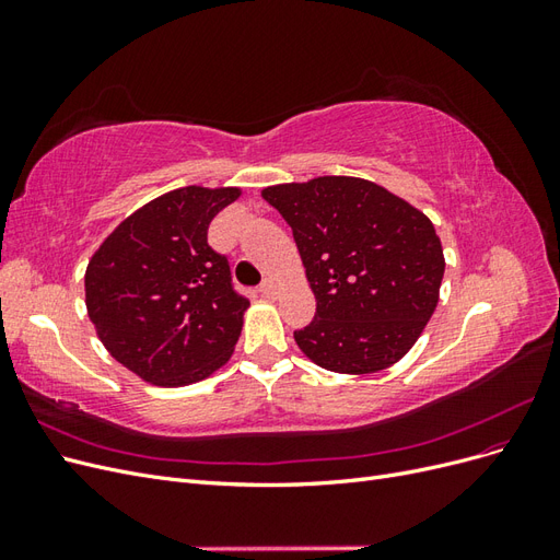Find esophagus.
I'll list each match as a JSON object with an SVG mask.
<instances>
[{
  "instance_id": "34e87169",
  "label": "esophagus",
  "mask_w": 560,
  "mask_h": 560,
  "mask_svg": "<svg viewBox=\"0 0 560 560\" xmlns=\"http://www.w3.org/2000/svg\"><path fill=\"white\" fill-rule=\"evenodd\" d=\"M278 290H280V284L276 282V280H264L261 282V287H259V292H261V296H266V299H276L278 296Z\"/></svg>"
}]
</instances>
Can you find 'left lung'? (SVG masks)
Returning <instances> with one entry per match:
<instances>
[{
  "instance_id": "1",
  "label": "left lung",
  "mask_w": 560,
  "mask_h": 560,
  "mask_svg": "<svg viewBox=\"0 0 560 560\" xmlns=\"http://www.w3.org/2000/svg\"><path fill=\"white\" fill-rule=\"evenodd\" d=\"M292 226L317 301L299 348L336 374H374L401 360L432 317L444 252L430 219L360 177L268 186Z\"/></svg>"
}]
</instances>
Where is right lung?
<instances>
[{
	"label": "right lung",
	"instance_id": "add662e5",
	"mask_svg": "<svg viewBox=\"0 0 560 560\" xmlns=\"http://www.w3.org/2000/svg\"><path fill=\"white\" fill-rule=\"evenodd\" d=\"M238 189L184 186L147 202L100 245L86 308L116 362L159 385L210 376L233 352L249 299L208 226Z\"/></svg>",
	"mask_w": 560,
	"mask_h": 560
}]
</instances>
